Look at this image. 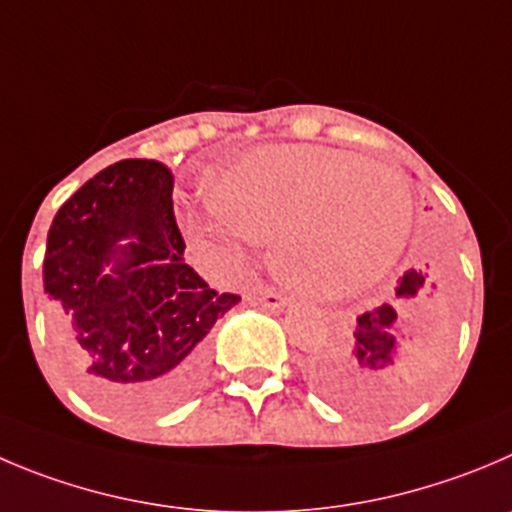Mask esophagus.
Instances as JSON below:
<instances>
[{
    "label": "esophagus",
    "mask_w": 512,
    "mask_h": 512,
    "mask_svg": "<svg viewBox=\"0 0 512 512\" xmlns=\"http://www.w3.org/2000/svg\"><path fill=\"white\" fill-rule=\"evenodd\" d=\"M252 300L267 310H283L285 305H288V300H285L278 290L272 288H257L255 293H252Z\"/></svg>",
    "instance_id": "obj_1"
}]
</instances>
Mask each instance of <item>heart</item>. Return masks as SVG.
<instances>
[{
    "label": "heart",
    "mask_w": 512,
    "mask_h": 512,
    "mask_svg": "<svg viewBox=\"0 0 512 512\" xmlns=\"http://www.w3.org/2000/svg\"><path fill=\"white\" fill-rule=\"evenodd\" d=\"M209 202L237 237L272 245L278 278L315 300L379 283L414 224L412 189L399 171L313 143L255 148L209 181ZM191 227L199 237H229L204 219Z\"/></svg>",
    "instance_id": "obj_1"
}]
</instances>
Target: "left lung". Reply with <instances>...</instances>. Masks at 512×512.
Here are the masks:
<instances>
[{
	"mask_svg": "<svg viewBox=\"0 0 512 512\" xmlns=\"http://www.w3.org/2000/svg\"><path fill=\"white\" fill-rule=\"evenodd\" d=\"M429 270H407L389 300L353 321L346 338L313 364L323 396L364 414H384L412 399L439 361L444 321Z\"/></svg>",
	"mask_w": 512,
	"mask_h": 512,
	"instance_id": "left-lung-1",
	"label": "left lung"
}]
</instances>
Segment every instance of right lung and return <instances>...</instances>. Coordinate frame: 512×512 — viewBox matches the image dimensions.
Masks as SVG:
<instances>
[{"label":"right lung","mask_w":512,"mask_h":512,"mask_svg":"<svg viewBox=\"0 0 512 512\" xmlns=\"http://www.w3.org/2000/svg\"><path fill=\"white\" fill-rule=\"evenodd\" d=\"M174 176L126 159L85 181L47 232L42 280L57 346L100 407L154 414L189 394L207 333L240 295L217 293L184 262Z\"/></svg>","instance_id":"add662e5"}]
</instances>
